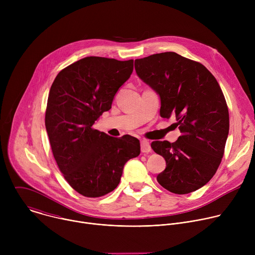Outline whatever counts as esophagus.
Returning <instances> with one entry per match:
<instances>
[{
  "mask_svg": "<svg viewBox=\"0 0 255 255\" xmlns=\"http://www.w3.org/2000/svg\"><path fill=\"white\" fill-rule=\"evenodd\" d=\"M151 151V146H150V143L146 140H142L141 141V152L143 153H147Z\"/></svg>",
  "mask_w": 255,
  "mask_h": 255,
  "instance_id": "34e87169",
  "label": "esophagus"
}]
</instances>
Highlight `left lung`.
Instances as JSON below:
<instances>
[{
    "label": "left lung",
    "mask_w": 255,
    "mask_h": 255,
    "mask_svg": "<svg viewBox=\"0 0 255 255\" xmlns=\"http://www.w3.org/2000/svg\"><path fill=\"white\" fill-rule=\"evenodd\" d=\"M135 70L159 96L160 116H175L181 133L173 143H151L166 162L157 181L177 195L199 190L219 167L229 133L228 107L219 84L203 64L175 52L135 59Z\"/></svg>",
    "instance_id": "1"
}]
</instances>
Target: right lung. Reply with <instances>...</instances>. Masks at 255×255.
<instances>
[{
  "instance_id": "right-lung-1",
  "label": "right lung",
  "mask_w": 255,
  "mask_h": 255,
  "mask_svg": "<svg viewBox=\"0 0 255 255\" xmlns=\"http://www.w3.org/2000/svg\"><path fill=\"white\" fill-rule=\"evenodd\" d=\"M132 71L133 59L89 56L63 68L50 88L45 127L52 153L69 186L85 197L114 191L125 163L140 154L137 138L92 128Z\"/></svg>"
}]
</instances>
